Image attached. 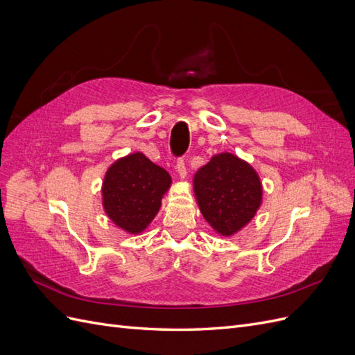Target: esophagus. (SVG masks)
<instances>
[{
	"label": "esophagus",
	"mask_w": 355,
	"mask_h": 355,
	"mask_svg": "<svg viewBox=\"0 0 355 355\" xmlns=\"http://www.w3.org/2000/svg\"><path fill=\"white\" fill-rule=\"evenodd\" d=\"M176 171H178V176L180 180H184L187 178V167H185L184 158H179L176 161Z\"/></svg>",
	"instance_id": "34e87169"
}]
</instances>
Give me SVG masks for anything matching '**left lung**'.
<instances>
[{"mask_svg":"<svg viewBox=\"0 0 355 355\" xmlns=\"http://www.w3.org/2000/svg\"><path fill=\"white\" fill-rule=\"evenodd\" d=\"M192 187L202 218L222 237L241 231L262 206L259 175L231 153L214 154L197 170Z\"/></svg>","mask_w":355,"mask_h":355,"instance_id":"1","label":"left lung"}]
</instances>
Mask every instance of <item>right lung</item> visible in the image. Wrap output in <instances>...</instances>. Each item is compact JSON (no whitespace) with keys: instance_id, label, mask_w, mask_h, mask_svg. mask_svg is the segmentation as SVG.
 Here are the masks:
<instances>
[{"instance_id":"1","label":"right lung","mask_w":355,"mask_h":355,"mask_svg":"<svg viewBox=\"0 0 355 355\" xmlns=\"http://www.w3.org/2000/svg\"><path fill=\"white\" fill-rule=\"evenodd\" d=\"M171 187L167 171L136 151L115 159L105 171L102 207L111 222L130 235L144 232Z\"/></svg>"}]
</instances>
